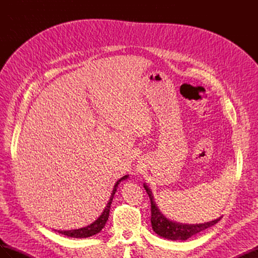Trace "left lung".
Instances as JSON below:
<instances>
[{
    "label": "left lung",
    "mask_w": 258,
    "mask_h": 258,
    "mask_svg": "<svg viewBox=\"0 0 258 258\" xmlns=\"http://www.w3.org/2000/svg\"><path fill=\"white\" fill-rule=\"evenodd\" d=\"M144 188L147 192L148 196H150L151 200V222H152V227L154 231L159 235L162 238H166L169 240H187L188 238L197 235V233L206 230L207 228L212 227L213 225L220 222L222 217L216 218V220L212 222H208L205 224H196V225H187V224H178L175 222H172L168 220L165 215L161 214L159 209L156 206L154 198L152 196V191L148 189V187L144 184Z\"/></svg>",
    "instance_id": "obj_1"
}]
</instances>
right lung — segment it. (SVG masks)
Here are the masks:
<instances>
[{"instance_id": "right-lung-1", "label": "right lung", "mask_w": 258, "mask_h": 258, "mask_svg": "<svg viewBox=\"0 0 258 258\" xmlns=\"http://www.w3.org/2000/svg\"><path fill=\"white\" fill-rule=\"evenodd\" d=\"M127 177H128V175H124L123 177L119 178L118 181L116 182L114 188H113V191H112V195H111V197H110V200H108L104 211L102 212V214H101L92 224L88 225L87 227H83V228H80V229L56 230V231L61 233V235H64V236L71 237V238H88V237H91L93 235H97L98 232H100L101 230H102V228L105 226L106 221L108 220V215H110L111 204H112V200H113V197H114V195H115V191L117 189V186H118V184L122 181V179H126Z\"/></svg>"}]
</instances>
